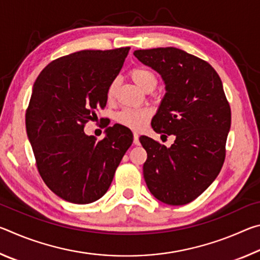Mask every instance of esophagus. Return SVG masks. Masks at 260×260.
Returning a JSON list of instances; mask_svg holds the SVG:
<instances>
[{"label":"esophagus","mask_w":260,"mask_h":260,"mask_svg":"<svg viewBox=\"0 0 260 260\" xmlns=\"http://www.w3.org/2000/svg\"><path fill=\"white\" fill-rule=\"evenodd\" d=\"M134 144H136V146H139V144H140L138 132H134Z\"/></svg>","instance_id":"34e87169"}]
</instances>
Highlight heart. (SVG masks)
I'll use <instances>...</instances> for the list:
<instances>
[{"instance_id": "b5f03b06", "label": "heart", "mask_w": 260, "mask_h": 260, "mask_svg": "<svg viewBox=\"0 0 260 260\" xmlns=\"http://www.w3.org/2000/svg\"><path fill=\"white\" fill-rule=\"evenodd\" d=\"M131 78L133 81L143 90L148 87L155 88L157 85V77L151 70L147 68H134L129 72ZM117 82L112 81L108 87L107 96L109 100H112L116 93ZM150 117V111L148 109H124L116 114V120L118 124L131 129H141L146 124L148 118Z\"/></svg>"}]
</instances>
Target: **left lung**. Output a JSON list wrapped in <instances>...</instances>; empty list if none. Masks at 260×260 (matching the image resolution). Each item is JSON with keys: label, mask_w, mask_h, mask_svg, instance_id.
<instances>
[{"label": "left lung", "mask_w": 260, "mask_h": 260, "mask_svg": "<svg viewBox=\"0 0 260 260\" xmlns=\"http://www.w3.org/2000/svg\"><path fill=\"white\" fill-rule=\"evenodd\" d=\"M134 56L165 81L153 131L175 136L170 148L140 138L148 153L144 180L162 203L188 204L208 189L225 161L232 112L222 82L208 61L178 48L135 50Z\"/></svg>", "instance_id": "8db88e82"}]
</instances>
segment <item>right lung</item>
<instances>
[{"label":"right lung","mask_w":260,"mask_h":260,"mask_svg":"<svg viewBox=\"0 0 260 260\" xmlns=\"http://www.w3.org/2000/svg\"><path fill=\"white\" fill-rule=\"evenodd\" d=\"M131 48L81 50L52 60L33 86L26 131L39 173L57 196L88 204L108 191L118 165L133 142L131 129L108 127L102 140L85 125L107 105L108 87Z\"/></svg>","instance_id":"add662e5"}]
</instances>
